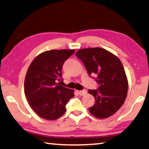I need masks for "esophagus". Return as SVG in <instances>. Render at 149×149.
Returning <instances> with one entry per match:
<instances>
[{
	"label": "esophagus",
	"mask_w": 149,
	"mask_h": 149,
	"mask_svg": "<svg viewBox=\"0 0 149 149\" xmlns=\"http://www.w3.org/2000/svg\"><path fill=\"white\" fill-rule=\"evenodd\" d=\"M87 94V90H80L79 92V94L81 96H83L84 95H86Z\"/></svg>",
	"instance_id": "1"
}]
</instances>
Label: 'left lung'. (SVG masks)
I'll return each instance as SVG.
<instances>
[{
    "label": "left lung",
    "mask_w": 149,
    "mask_h": 149,
    "mask_svg": "<svg viewBox=\"0 0 149 149\" xmlns=\"http://www.w3.org/2000/svg\"><path fill=\"white\" fill-rule=\"evenodd\" d=\"M88 74L96 75L97 90H89L95 104L89 108L93 116L106 118L118 110L127 96L128 80L123 64L112 53L102 48L81 49L75 53Z\"/></svg>",
    "instance_id": "1"
}]
</instances>
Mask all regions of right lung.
<instances>
[{
  "label": "right lung",
  "mask_w": 149,
  "mask_h": 149,
  "mask_svg": "<svg viewBox=\"0 0 149 149\" xmlns=\"http://www.w3.org/2000/svg\"><path fill=\"white\" fill-rule=\"evenodd\" d=\"M74 49L51 50L39 54L26 72L24 88L32 109L42 118L53 120L66 111L65 106L74 96V90L61 86V70Z\"/></svg>",
  "instance_id": "add662e5"
}]
</instances>
